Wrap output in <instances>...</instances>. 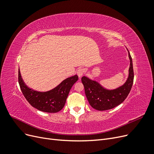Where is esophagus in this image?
<instances>
[{"label": "esophagus", "mask_w": 154, "mask_h": 154, "mask_svg": "<svg viewBox=\"0 0 154 154\" xmlns=\"http://www.w3.org/2000/svg\"><path fill=\"white\" fill-rule=\"evenodd\" d=\"M84 72H85L84 69H82V68H80V69H78L77 70L76 73L78 74V76H79V78H81L83 76V74H84Z\"/></svg>", "instance_id": "1"}]
</instances>
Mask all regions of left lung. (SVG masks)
<instances>
[{"instance_id":"obj_1","label":"left lung","mask_w":154,"mask_h":154,"mask_svg":"<svg viewBox=\"0 0 154 154\" xmlns=\"http://www.w3.org/2000/svg\"><path fill=\"white\" fill-rule=\"evenodd\" d=\"M128 57L130 62L128 78L123 85L116 89H106L96 81L86 76L82 78L86 97L92 108L100 111L112 109L123 103L127 98L132 88L134 77L132 60L129 51Z\"/></svg>"}]
</instances>
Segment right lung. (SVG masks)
I'll return each instance as SVG.
<instances>
[{
	"label": "right lung",
	"instance_id": "right-lung-1",
	"mask_svg": "<svg viewBox=\"0 0 154 154\" xmlns=\"http://www.w3.org/2000/svg\"><path fill=\"white\" fill-rule=\"evenodd\" d=\"M78 80V76L74 75L64 80L52 90L38 92L26 85L18 70V83L25 98L34 108L45 112L56 113L61 110L66 104L70 90Z\"/></svg>",
	"mask_w": 154,
	"mask_h": 154
}]
</instances>
